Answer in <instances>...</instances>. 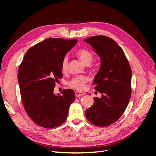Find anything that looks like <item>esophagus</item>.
Instances as JSON below:
<instances>
[{
    "mask_svg": "<svg viewBox=\"0 0 156 156\" xmlns=\"http://www.w3.org/2000/svg\"><path fill=\"white\" fill-rule=\"evenodd\" d=\"M84 94V93L83 92H75V96H76V97H80V96H83Z\"/></svg>",
    "mask_w": 156,
    "mask_h": 156,
    "instance_id": "esophagus-1",
    "label": "esophagus"
}]
</instances>
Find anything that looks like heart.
<instances>
[{
  "label": "heart",
  "mask_w": 156,
  "mask_h": 156,
  "mask_svg": "<svg viewBox=\"0 0 156 156\" xmlns=\"http://www.w3.org/2000/svg\"><path fill=\"white\" fill-rule=\"evenodd\" d=\"M76 55L81 60V62L86 65H88L91 63L94 59V55L90 51L87 49H81L76 52ZM68 58L64 56L62 62H61V70L63 73L66 72L68 71ZM88 81V77L84 75L77 76L71 79L68 83L69 87L77 90H83L85 87L86 83Z\"/></svg>",
  "instance_id": "1"
}]
</instances>
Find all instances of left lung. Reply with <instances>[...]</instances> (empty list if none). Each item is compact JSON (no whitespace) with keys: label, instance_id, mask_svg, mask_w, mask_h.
<instances>
[{"label":"left lung","instance_id":"8db88e82","mask_svg":"<svg viewBox=\"0 0 156 156\" xmlns=\"http://www.w3.org/2000/svg\"><path fill=\"white\" fill-rule=\"evenodd\" d=\"M101 59V67L94 79L101 98L86 111V118L92 124L106 127L119 120L129 101L131 94V69L123 49L105 36H94L84 40Z\"/></svg>","mask_w":156,"mask_h":156}]
</instances>
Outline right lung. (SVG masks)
Masks as SVG:
<instances>
[{"instance_id": "right-lung-1", "label": "right lung", "mask_w": 156, "mask_h": 156, "mask_svg": "<svg viewBox=\"0 0 156 156\" xmlns=\"http://www.w3.org/2000/svg\"><path fill=\"white\" fill-rule=\"evenodd\" d=\"M77 41L46 39L28 50L20 65L17 79L23 107L32 120L44 128L63 124L75 100L72 89H64L59 96L55 95L53 90L55 83L63 77L62 60Z\"/></svg>"}]
</instances>
